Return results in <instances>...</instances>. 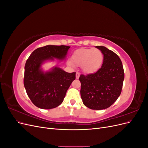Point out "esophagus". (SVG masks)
I'll return each instance as SVG.
<instances>
[{
  "label": "esophagus",
  "instance_id": "esophagus-1",
  "mask_svg": "<svg viewBox=\"0 0 148 148\" xmlns=\"http://www.w3.org/2000/svg\"><path fill=\"white\" fill-rule=\"evenodd\" d=\"M79 77V73L77 72V73H76V78L78 79Z\"/></svg>",
  "mask_w": 148,
  "mask_h": 148
}]
</instances>
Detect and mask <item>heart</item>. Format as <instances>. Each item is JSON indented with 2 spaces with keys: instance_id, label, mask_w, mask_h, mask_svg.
I'll return each mask as SVG.
<instances>
[{
  "instance_id": "b5f03b06",
  "label": "heart",
  "mask_w": 148,
  "mask_h": 148,
  "mask_svg": "<svg viewBox=\"0 0 148 148\" xmlns=\"http://www.w3.org/2000/svg\"><path fill=\"white\" fill-rule=\"evenodd\" d=\"M72 62L69 65L82 66L84 71L93 73L100 68L102 63L103 56L101 51L97 49H80L76 51L71 57Z\"/></svg>"
}]
</instances>
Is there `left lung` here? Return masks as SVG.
<instances>
[{
  "label": "left lung",
  "mask_w": 148,
  "mask_h": 148,
  "mask_svg": "<svg viewBox=\"0 0 148 148\" xmlns=\"http://www.w3.org/2000/svg\"><path fill=\"white\" fill-rule=\"evenodd\" d=\"M104 55V61L96 72L82 74L80 94L83 104L93 110L108 108L117 101L122 92L123 67L119 57L104 46H96Z\"/></svg>",
  "instance_id": "obj_1"
}]
</instances>
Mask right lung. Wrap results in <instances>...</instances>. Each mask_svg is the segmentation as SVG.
Wrapping results in <instances>:
<instances>
[{"instance_id": "1", "label": "right lung", "mask_w": 148, "mask_h": 148, "mask_svg": "<svg viewBox=\"0 0 148 148\" xmlns=\"http://www.w3.org/2000/svg\"><path fill=\"white\" fill-rule=\"evenodd\" d=\"M70 47L48 45L34 50L26 62L24 86L30 100L39 108L51 109L63 102L75 72L67 73L59 67L44 73L41 69L43 62L53 57L65 59Z\"/></svg>"}]
</instances>
